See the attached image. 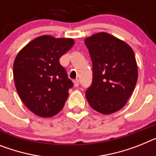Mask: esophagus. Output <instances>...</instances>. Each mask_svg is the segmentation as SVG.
Instances as JSON below:
<instances>
[{"label": "esophagus", "mask_w": 156, "mask_h": 156, "mask_svg": "<svg viewBox=\"0 0 156 156\" xmlns=\"http://www.w3.org/2000/svg\"><path fill=\"white\" fill-rule=\"evenodd\" d=\"M73 83H74V86H75V87H78L80 85L79 80H75L73 81Z\"/></svg>", "instance_id": "34e87169"}]
</instances>
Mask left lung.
<instances>
[{
    "label": "left lung",
    "mask_w": 156,
    "mask_h": 156,
    "mask_svg": "<svg viewBox=\"0 0 156 156\" xmlns=\"http://www.w3.org/2000/svg\"><path fill=\"white\" fill-rule=\"evenodd\" d=\"M92 62V83L86 91L89 105L102 114L121 110L135 88L138 71L133 50L106 32L85 39Z\"/></svg>",
    "instance_id": "left-lung-1"
}]
</instances>
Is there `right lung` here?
<instances>
[{
	"label": "right lung",
	"instance_id": "obj_1",
	"mask_svg": "<svg viewBox=\"0 0 156 156\" xmlns=\"http://www.w3.org/2000/svg\"><path fill=\"white\" fill-rule=\"evenodd\" d=\"M74 44L72 38L42 35L30 41L17 54L13 76L25 106L42 118L56 115L63 108L73 87L60 58Z\"/></svg>",
	"mask_w": 156,
	"mask_h": 156
}]
</instances>
